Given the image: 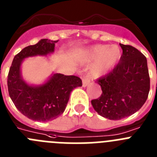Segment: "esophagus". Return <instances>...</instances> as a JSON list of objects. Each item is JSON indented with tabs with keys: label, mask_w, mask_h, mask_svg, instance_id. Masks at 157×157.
<instances>
[{
	"label": "esophagus",
	"mask_w": 157,
	"mask_h": 157,
	"mask_svg": "<svg viewBox=\"0 0 157 157\" xmlns=\"http://www.w3.org/2000/svg\"><path fill=\"white\" fill-rule=\"evenodd\" d=\"M90 83V78L88 77H83L82 78V86L86 87Z\"/></svg>",
	"instance_id": "34e87169"
}]
</instances>
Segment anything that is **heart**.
<instances>
[{
    "label": "heart",
    "instance_id": "1",
    "mask_svg": "<svg viewBox=\"0 0 157 157\" xmlns=\"http://www.w3.org/2000/svg\"><path fill=\"white\" fill-rule=\"evenodd\" d=\"M121 57V50L117 45L107 46L96 44L86 48L82 54L81 60L84 63L93 61L90 67V74L94 77H100L107 74Z\"/></svg>",
    "mask_w": 157,
    "mask_h": 157
}]
</instances>
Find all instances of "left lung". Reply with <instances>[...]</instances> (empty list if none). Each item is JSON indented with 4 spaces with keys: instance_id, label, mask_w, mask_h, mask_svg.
Instances as JSON below:
<instances>
[{
    "instance_id": "8db88e82",
    "label": "left lung",
    "mask_w": 157,
    "mask_h": 157,
    "mask_svg": "<svg viewBox=\"0 0 157 157\" xmlns=\"http://www.w3.org/2000/svg\"><path fill=\"white\" fill-rule=\"evenodd\" d=\"M123 53L110 72L96 80L102 94L91 101L100 116L120 120L137 112L146 101L150 89L147 60L130 45L120 44Z\"/></svg>"
}]
</instances>
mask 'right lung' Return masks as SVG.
Listing matches in <instances>:
<instances>
[{"mask_svg":"<svg viewBox=\"0 0 157 157\" xmlns=\"http://www.w3.org/2000/svg\"><path fill=\"white\" fill-rule=\"evenodd\" d=\"M57 42L43 39L35 45L25 47L15 56L8 72V89L11 100L23 115L33 121H49L57 118L64 113L71 92L82 86L80 78L59 73L40 86H31L23 80L21 75L23 60L51 54Z\"/></svg>","mask_w":157,"mask_h":157,"instance_id":"add662e5","label":"right lung"}]
</instances>
